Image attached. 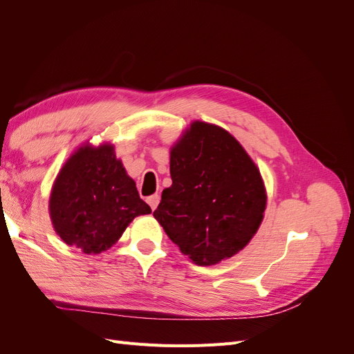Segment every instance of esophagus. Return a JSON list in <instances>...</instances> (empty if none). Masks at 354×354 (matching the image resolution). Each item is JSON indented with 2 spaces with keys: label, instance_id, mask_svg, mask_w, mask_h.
<instances>
[{
  "label": "esophagus",
  "instance_id": "esophagus-1",
  "mask_svg": "<svg viewBox=\"0 0 354 354\" xmlns=\"http://www.w3.org/2000/svg\"><path fill=\"white\" fill-rule=\"evenodd\" d=\"M147 203H149V205H151V208L155 211L156 207H158V203H159V195L149 196V198H147Z\"/></svg>",
  "mask_w": 354,
  "mask_h": 354
}]
</instances>
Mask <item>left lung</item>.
<instances>
[{
    "instance_id": "obj_1",
    "label": "left lung",
    "mask_w": 354,
    "mask_h": 354,
    "mask_svg": "<svg viewBox=\"0 0 354 354\" xmlns=\"http://www.w3.org/2000/svg\"><path fill=\"white\" fill-rule=\"evenodd\" d=\"M169 174L173 185L153 217L192 261L217 264L250 243L267 194L260 169L229 131L192 122L171 146Z\"/></svg>"
}]
</instances>
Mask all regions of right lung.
<instances>
[{"instance_id": "right-lung-1", "label": "right lung", "mask_w": 354, "mask_h": 354, "mask_svg": "<svg viewBox=\"0 0 354 354\" xmlns=\"http://www.w3.org/2000/svg\"><path fill=\"white\" fill-rule=\"evenodd\" d=\"M62 241L85 254L109 250L136 217L152 209L111 143H84L59 171L48 201Z\"/></svg>"}]
</instances>
